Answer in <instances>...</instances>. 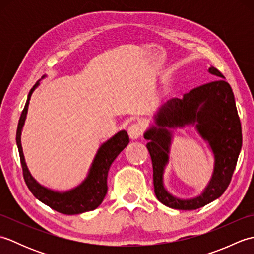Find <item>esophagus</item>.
<instances>
[{"mask_svg": "<svg viewBox=\"0 0 254 254\" xmlns=\"http://www.w3.org/2000/svg\"><path fill=\"white\" fill-rule=\"evenodd\" d=\"M144 132V127L141 123H132L127 128L128 136L132 139H137L139 136H142Z\"/></svg>", "mask_w": 254, "mask_h": 254, "instance_id": "34e87169", "label": "esophagus"}]
</instances>
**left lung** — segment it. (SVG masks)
I'll return each instance as SVG.
<instances>
[{
    "label": "left lung",
    "instance_id": "8db88e82",
    "mask_svg": "<svg viewBox=\"0 0 254 254\" xmlns=\"http://www.w3.org/2000/svg\"><path fill=\"white\" fill-rule=\"evenodd\" d=\"M208 73L218 79L192 89L181 99L167 101L158 108L154 124L144 133L153 163L156 197L175 209H196L222 195L229 186L242 146L241 124L233 89L217 68L210 66ZM187 125L195 127L208 142L214 155V168L208 186L199 196L180 199L166 190L163 174L173 138V131L169 128Z\"/></svg>",
    "mask_w": 254,
    "mask_h": 254
}]
</instances>
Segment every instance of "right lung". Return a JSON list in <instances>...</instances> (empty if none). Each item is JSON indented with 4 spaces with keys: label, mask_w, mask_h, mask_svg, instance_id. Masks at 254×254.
<instances>
[{
    "label": "right lung",
    "mask_w": 254,
    "mask_h": 254,
    "mask_svg": "<svg viewBox=\"0 0 254 254\" xmlns=\"http://www.w3.org/2000/svg\"><path fill=\"white\" fill-rule=\"evenodd\" d=\"M39 85L40 80H38L29 91L24 110L19 118L17 132H16V144H17L18 147L26 185L36 198L59 213L75 215L94 210L102 203L107 194V178L111 164L118 157V155L127 147V145L130 142V138H128L127 131L122 130L115 134L105 143H102L95 155L87 177L85 178L82 183H79L77 187L71 189V190L60 192L51 190V189L40 185L31 176L28 167L26 165L20 141L21 131H23L27 111H28L30 97Z\"/></svg>",
    "instance_id": "right-lung-1"
}]
</instances>
